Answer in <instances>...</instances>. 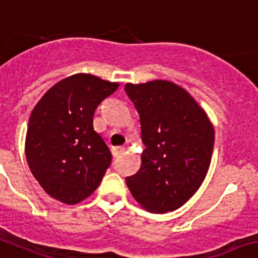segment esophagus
<instances>
[{"label":"esophagus","mask_w":258,"mask_h":258,"mask_svg":"<svg viewBox=\"0 0 258 258\" xmlns=\"http://www.w3.org/2000/svg\"><path fill=\"white\" fill-rule=\"evenodd\" d=\"M124 151H125L124 147H112L111 148V153L114 157L121 156V154L124 153Z\"/></svg>","instance_id":"esophagus-1"}]
</instances>
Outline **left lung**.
<instances>
[{
	"instance_id": "obj_1",
	"label": "left lung",
	"mask_w": 258,
	"mask_h": 258,
	"mask_svg": "<svg viewBox=\"0 0 258 258\" xmlns=\"http://www.w3.org/2000/svg\"><path fill=\"white\" fill-rule=\"evenodd\" d=\"M141 117V170L125 178L147 210L178 209L204 181L214 148V127L198 102L168 81L125 85Z\"/></svg>"
}]
</instances>
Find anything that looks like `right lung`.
<instances>
[{"instance_id":"right-lung-1","label":"right lung","mask_w":258,"mask_h":258,"mask_svg":"<svg viewBox=\"0 0 258 258\" xmlns=\"http://www.w3.org/2000/svg\"><path fill=\"white\" fill-rule=\"evenodd\" d=\"M117 87L119 83L78 73L54 85L34 107L26 133V159L51 198L77 204L101 182L112 157L94 131V115Z\"/></svg>"}]
</instances>
